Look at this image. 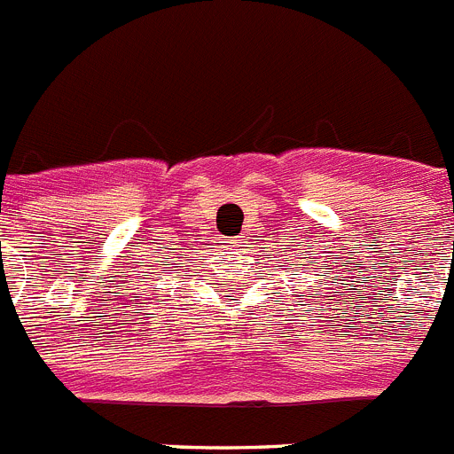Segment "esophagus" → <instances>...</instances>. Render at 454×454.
<instances>
[{
	"label": "esophagus",
	"mask_w": 454,
	"mask_h": 454,
	"mask_svg": "<svg viewBox=\"0 0 454 454\" xmlns=\"http://www.w3.org/2000/svg\"><path fill=\"white\" fill-rule=\"evenodd\" d=\"M226 247H228V249H231V251H242V249H244V239L232 238V239H228Z\"/></svg>",
	"instance_id": "esophagus-1"
}]
</instances>
